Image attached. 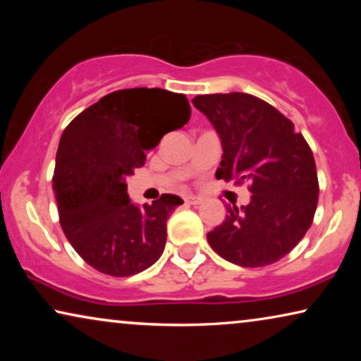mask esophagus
Wrapping results in <instances>:
<instances>
[{"label":"esophagus","mask_w":361,"mask_h":361,"mask_svg":"<svg viewBox=\"0 0 361 361\" xmlns=\"http://www.w3.org/2000/svg\"><path fill=\"white\" fill-rule=\"evenodd\" d=\"M185 202L189 205H199L202 199H200V197H197V195H189V197H185Z\"/></svg>","instance_id":"34e87169"}]
</instances>
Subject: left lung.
<instances>
[{
    "label": "left lung",
    "instance_id": "1",
    "mask_svg": "<svg viewBox=\"0 0 361 361\" xmlns=\"http://www.w3.org/2000/svg\"><path fill=\"white\" fill-rule=\"evenodd\" d=\"M221 142L216 179L248 182V205L228 207L224 224L207 233L215 253L245 268L283 258L304 238L317 209L312 151L293 123L248 93L195 97Z\"/></svg>",
    "mask_w": 361,
    "mask_h": 361
}]
</instances>
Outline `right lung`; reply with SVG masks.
Wrapping results in <instances>:
<instances>
[{
    "label": "right lung",
    "instance_id": "right-lung-1",
    "mask_svg": "<svg viewBox=\"0 0 361 361\" xmlns=\"http://www.w3.org/2000/svg\"><path fill=\"white\" fill-rule=\"evenodd\" d=\"M189 118L180 93L128 88L100 98L63 130L52 179L61 226L100 273L125 278L161 258L167 219L184 200L162 194L151 205H137L128 195L126 177L145 166L147 149Z\"/></svg>",
    "mask_w": 361,
    "mask_h": 361
}]
</instances>
